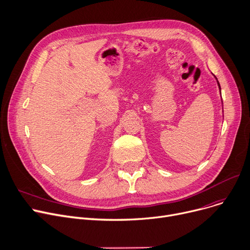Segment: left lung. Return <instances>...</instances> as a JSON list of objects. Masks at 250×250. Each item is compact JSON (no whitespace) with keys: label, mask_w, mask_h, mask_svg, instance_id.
<instances>
[{"label":"left lung","mask_w":250,"mask_h":250,"mask_svg":"<svg viewBox=\"0 0 250 250\" xmlns=\"http://www.w3.org/2000/svg\"><path fill=\"white\" fill-rule=\"evenodd\" d=\"M218 81V80H217ZM218 84H219V87H220V83H219V81H218ZM220 89H221V87H220Z\"/></svg>","instance_id":"8db88e82"}]
</instances>
